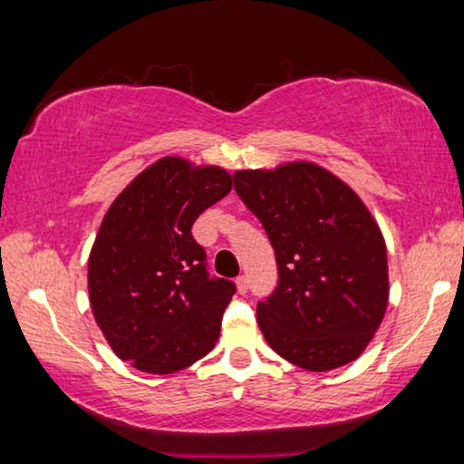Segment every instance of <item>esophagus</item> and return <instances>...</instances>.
Listing matches in <instances>:
<instances>
[{
  "label": "esophagus",
  "instance_id": "esophagus-1",
  "mask_svg": "<svg viewBox=\"0 0 464 464\" xmlns=\"http://www.w3.org/2000/svg\"><path fill=\"white\" fill-rule=\"evenodd\" d=\"M235 285H237V290L241 295H246L247 293V288H249V282H247V276H237V280H235Z\"/></svg>",
  "mask_w": 464,
  "mask_h": 464
}]
</instances>
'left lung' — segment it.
Wrapping results in <instances>:
<instances>
[{
  "label": "left lung",
  "instance_id": "obj_1",
  "mask_svg": "<svg viewBox=\"0 0 464 464\" xmlns=\"http://www.w3.org/2000/svg\"><path fill=\"white\" fill-rule=\"evenodd\" d=\"M233 179L276 254L278 285L256 309L266 342L315 372L356 360L389 301L387 247L362 200L307 161Z\"/></svg>",
  "mask_w": 464,
  "mask_h": 464
}]
</instances>
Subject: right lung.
<instances>
[{"label": "right lung", "mask_w": 464, "mask_h": 464, "mask_svg": "<svg viewBox=\"0 0 464 464\" xmlns=\"http://www.w3.org/2000/svg\"><path fill=\"white\" fill-rule=\"evenodd\" d=\"M229 190L225 169L163 157L108 208L88 262L90 304L110 348L139 371L178 372L215 348L237 286L210 276L192 225Z\"/></svg>", "instance_id": "add662e5"}]
</instances>
